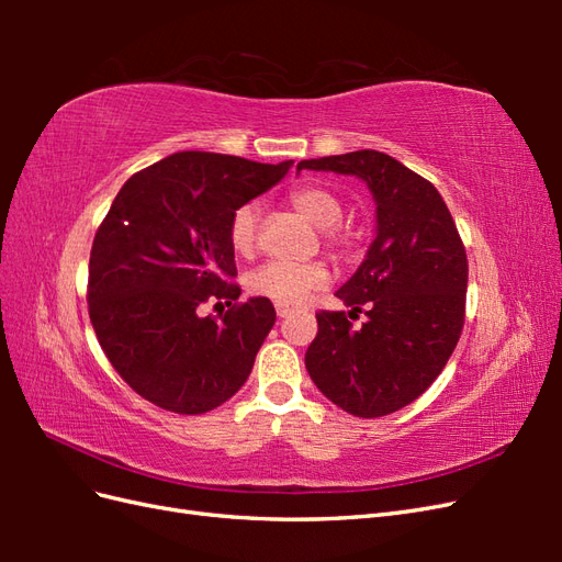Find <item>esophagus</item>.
Here are the masks:
<instances>
[{
    "label": "esophagus",
    "mask_w": 562,
    "mask_h": 562,
    "mask_svg": "<svg viewBox=\"0 0 562 562\" xmlns=\"http://www.w3.org/2000/svg\"><path fill=\"white\" fill-rule=\"evenodd\" d=\"M288 314H291V310H288V307H281V304H279V307H277V316H279V318H285Z\"/></svg>",
    "instance_id": "esophagus-1"
}]
</instances>
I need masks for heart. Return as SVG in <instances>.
<instances>
[{
  "label": "heart",
  "instance_id": "heart-1",
  "mask_svg": "<svg viewBox=\"0 0 562 562\" xmlns=\"http://www.w3.org/2000/svg\"><path fill=\"white\" fill-rule=\"evenodd\" d=\"M293 209L304 217L312 220L316 227L323 229V239L328 248L345 250L347 234L337 227L342 217V206L333 192L323 187H300L291 194ZM258 206L255 203H244L229 217V246L236 255H252L258 246ZM328 281V271L321 262H288V260H271L260 269H255L248 277V291L255 297H265L281 307H295L302 304L314 291H321Z\"/></svg>",
  "mask_w": 562,
  "mask_h": 562
}]
</instances>
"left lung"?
<instances>
[{"mask_svg": "<svg viewBox=\"0 0 562 562\" xmlns=\"http://www.w3.org/2000/svg\"><path fill=\"white\" fill-rule=\"evenodd\" d=\"M359 176L378 203V236L335 293L347 312H318L304 353L310 378L356 417H382L419 398L464 328L469 262L436 187L375 149L300 161L297 171ZM367 318L361 327L351 319Z\"/></svg>", "mask_w": 562, "mask_h": 562, "instance_id": "8db88e82", "label": "left lung"}]
</instances>
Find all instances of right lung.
Returning <instances> with one entry per match:
<instances>
[{"label":"right lung","mask_w":562,"mask_h":562,"mask_svg":"<svg viewBox=\"0 0 562 562\" xmlns=\"http://www.w3.org/2000/svg\"><path fill=\"white\" fill-rule=\"evenodd\" d=\"M291 164L178 151L119 190L95 232L87 300L108 361L145 401L201 415L248 380L277 312L265 297L236 302L229 217ZM213 301L231 310L201 317Z\"/></svg>","instance_id":"right-lung-1"}]
</instances>
